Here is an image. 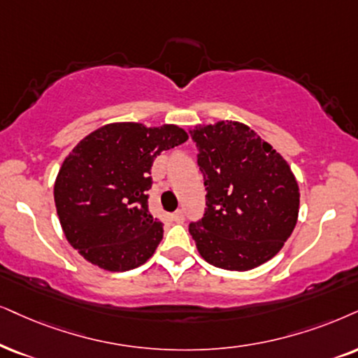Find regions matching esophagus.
Masks as SVG:
<instances>
[{
	"mask_svg": "<svg viewBox=\"0 0 358 358\" xmlns=\"http://www.w3.org/2000/svg\"><path fill=\"white\" fill-rule=\"evenodd\" d=\"M171 220H173L175 223H183V221H185V211L183 210H176L173 215H171Z\"/></svg>",
	"mask_w": 358,
	"mask_h": 358,
	"instance_id": "esophagus-1",
	"label": "esophagus"
}]
</instances>
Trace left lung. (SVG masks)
<instances>
[{
    "instance_id": "8db88e82",
    "label": "left lung",
    "mask_w": 358,
    "mask_h": 358,
    "mask_svg": "<svg viewBox=\"0 0 358 358\" xmlns=\"http://www.w3.org/2000/svg\"><path fill=\"white\" fill-rule=\"evenodd\" d=\"M206 187L203 218L189 234L210 264L250 271L278 255L299 215V187L287 162L255 130L221 120L189 130Z\"/></svg>"
}]
</instances>
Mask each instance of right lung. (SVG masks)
<instances>
[{"label":"right lung","instance_id":"obj_1","mask_svg":"<svg viewBox=\"0 0 358 358\" xmlns=\"http://www.w3.org/2000/svg\"><path fill=\"white\" fill-rule=\"evenodd\" d=\"M176 125L147 129L108 124L80 140L59 170L54 201L62 231L85 259L107 271H130L152 257L164 228L148 211L157 155L182 145Z\"/></svg>","mask_w":358,"mask_h":358}]
</instances>
